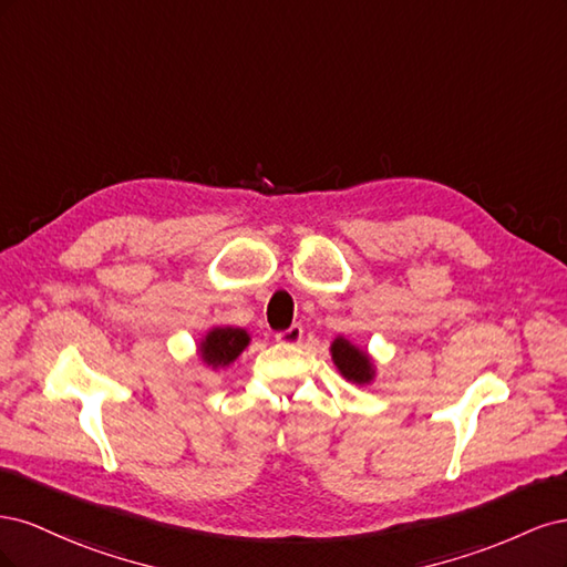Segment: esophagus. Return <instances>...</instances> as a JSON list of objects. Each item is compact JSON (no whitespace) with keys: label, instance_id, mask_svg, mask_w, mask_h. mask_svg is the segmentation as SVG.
I'll list each match as a JSON object with an SVG mask.
<instances>
[{"label":"esophagus","instance_id":"34e87169","mask_svg":"<svg viewBox=\"0 0 567 567\" xmlns=\"http://www.w3.org/2000/svg\"><path fill=\"white\" fill-rule=\"evenodd\" d=\"M274 338H277V342H281V346H298L302 340V326L300 323L288 326L286 331H279Z\"/></svg>","mask_w":567,"mask_h":567}]
</instances>
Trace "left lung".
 Returning a JSON list of instances; mask_svg holds the SVG:
<instances>
[{"label": "left lung", "mask_w": 567, "mask_h": 567, "mask_svg": "<svg viewBox=\"0 0 567 567\" xmlns=\"http://www.w3.org/2000/svg\"><path fill=\"white\" fill-rule=\"evenodd\" d=\"M331 354H333V362L340 369V373L346 375L348 381L354 383H367L371 381V364H369V357L364 352H359L354 346L346 338H338L333 346H331Z\"/></svg>", "instance_id": "8db88e82"}]
</instances>
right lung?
Listing matches in <instances>:
<instances>
[{
  "label": "right lung",
  "instance_id": "right-lung-1",
  "mask_svg": "<svg viewBox=\"0 0 567 567\" xmlns=\"http://www.w3.org/2000/svg\"><path fill=\"white\" fill-rule=\"evenodd\" d=\"M248 346V333L244 329H215L200 342V354L213 367H227Z\"/></svg>",
  "mask_w": 567,
  "mask_h": 567
}]
</instances>
